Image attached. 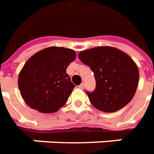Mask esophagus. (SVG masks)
I'll return each mask as SVG.
<instances>
[{
  "label": "esophagus",
  "mask_w": 154,
  "mask_h": 154,
  "mask_svg": "<svg viewBox=\"0 0 154 154\" xmlns=\"http://www.w3.org/2000/svg\"><path fill=\"white\" fill-rule=\"evenodd\" d=\"M79 88H80V89H84V84H81L80 85H79Z\"/></svg>",
  "instance_id": "obj_1"
}]
</instances>
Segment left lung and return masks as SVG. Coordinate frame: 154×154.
<instances>
[{"instance_id":"obj_1","label":"left lung","mask_w":154,"mask_h":154,"mask_svg":"<svg viewBox=\"0 0 154 154\" xmlns=\"http://www.w3.org/2000/svg\"><path fill=\"white\" fill-rule=\"evenodd\" d=\"M78 57L94 73L96 88L87 95L95 108L112 113L130 102L139 82L138 67L131 57L109 46L82 51Z\"/></svg>"}]
</instances>
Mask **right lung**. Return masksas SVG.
Masks as SVG:
<instances>
[{"label":"right lung","instance_id":"right-lung-1","mask_svg":"<svg viewBox=\"0 0 154 154\" xmlns=\"http://www.w3.org/2000/svg\"><path fill=\"white\" fill-rule=\"evenodd\" d=\"M76 58L75 51L48 47L29 58L18 79L20 94L26 104L40 113H54L66 103L75 85L66 68Z\"/></svg>","mask_w":154,"mask_h":154}]
</instances>
